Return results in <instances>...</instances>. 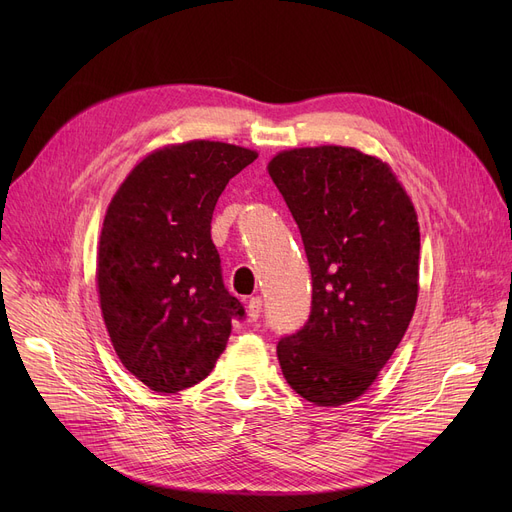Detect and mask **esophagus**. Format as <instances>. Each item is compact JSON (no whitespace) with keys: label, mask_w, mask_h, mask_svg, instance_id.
<instances>
[{"label":"esophagus","mask_w":512,"mask_h":512,"mask_svg":"<svg viewBox=\"0 0 512 512\" xmlns=\"http://www.w3.org/2000/svg\"><path fill=\"white\" fill-rule=\"evenodd\" d=\"M261 307H263L261 297H251V299H249V303H247V313H249V319H251V321H257V319H259Z\"/></svg>","instance_id":"esophagus-1"}]
</instances>
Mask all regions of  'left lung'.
Instances as JSON below:
<instances>
[{
    "label": "left lung",
    "mask_w": 512,
    "mask_h": 512,
    "mask_svg": "<svg viewBox=\"0 0 512 512\" xmlns=\"http://www.w3.org/2000/svg\"><path fill=\"white\" fill-rule=\"evenodd\" d=\"M311 267L305 326L278 342L288 386L317 407L361 396L417 305L419 224L388 164L351 147L278 153L267 166Z\"/></svg>",
    "instance_id": "left-lung-1"
}]
</instances>
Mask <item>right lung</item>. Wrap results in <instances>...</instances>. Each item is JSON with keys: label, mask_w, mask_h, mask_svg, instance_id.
<instances>
[{"label": "right lung", "mask_w": 512, "mask_h": 512, "mask_svg": "<svg viewBox=\"0 0 512 512\" xmlns=\"http://www.w3.org/2000/svg\"><path fill=\"white\" fill-rule=\"evenodd\" d=\"M251 149L191 141L147 155L107 207L97 286L122 365L155 392L205 380L245 307L222 280L211 218Z\"/></svg>", "instance_id": "1"}]
</instances>
